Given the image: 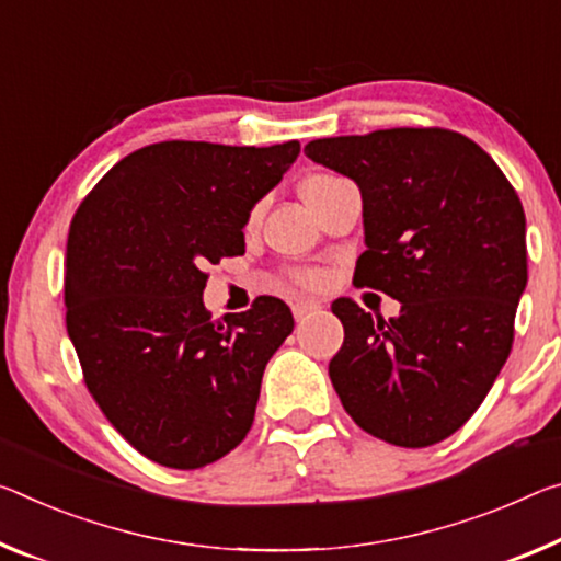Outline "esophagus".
<instances>
[{"mask_svg": "<svg viewBox=\"0 0 561 561\" xmlns=\"http://www.w3.org/2000/svg\"><path fill=\"white\" fill-rule=\"evenodd\" d=\"M319 309V305H314V301H307V299H299L291 305V312H295V319L297 322H305L307 317H312Z\"/></svg>", "mask_w": 561, "mask_h": 561, "instance_id": "obj_1", "label": "esophagus"}]
</instances>
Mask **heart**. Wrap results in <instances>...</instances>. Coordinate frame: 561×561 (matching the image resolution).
<instances>
[{
    "instance_id": "obj_1",
    "label": "heart",
    "mask_w": 561,
    "mask_h": 561,
    "mask_svg": "<svg viewBox=\"0 0 561 561\" xmlns=\"http://www.w3.org/2000/svg\"><path fill=\"white\" fill-rule=\"evenodd\" d=\"M334 180H340V176H334V174L309 176V180L305 182V186H301V192L309 190V186H319V184H327V182H334ZM291 277H295V282H299L301 287H317V284L322 282V277H319V274L312 272V270H299V272L291 274Z\"/></svg>"
}]
</instances>
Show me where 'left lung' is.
<instances>
[{"instance_id": "left-lung-1", "label": "left lung", "mask_w": 561, "mask_h": 561, "mask_svg": "<svg viewBox=\"0 0 561 561\" xmlns=\"http://www.w3.org/2000/svg\"><path fill=\"white\" fill-rule=\"evenodd\" d=\"M305 154L357 182L364 249L354 284L402 301L371 317L332 312L344 344L329 362L342 407L371 437L420 449L455 434L492 389L527 287V221L482 147L442 127L314 139Z\"/></svg>"}]
</instances>
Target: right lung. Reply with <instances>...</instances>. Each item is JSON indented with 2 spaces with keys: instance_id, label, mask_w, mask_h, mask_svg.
I'll use <instances>...</instances> for the list:
<instances>
[{
  "instance_id": "1",
  "label": "right lung",
  "mask_w": 561,
  "mask_h": 561,
  "mask_svg": "<svg viewBox=\"0 0 561 561\" xmlns=\"http://www.w3.org/2000/svg\"><path fill=\"white\" fill-rule=\"evenodd\" d=\"M299 141H159L114 164L67 237V332L84 385L139 455L199 469L252 430L266 362L295 329L277 297L215 322L209 264L244 254L249 211Z\"/></svg>"
}]
</instances>
